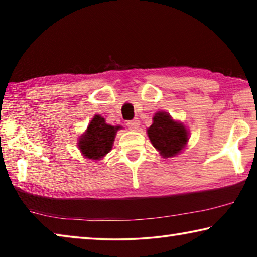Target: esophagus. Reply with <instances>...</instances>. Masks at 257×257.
<instances>
[{
  "mask_svg": "<svg viewBox=\"0 0 257 257\" xmlns=\"http://www.w3.org/2000/svg\"><path fill=\"white\" fill-rule=\"evenodd\" d=\"M127 125H128V128H129V129L137 130V129L139 128V120H138L137 118H136V119H134V120H130V121H128Z\"/></svg>",
  "mask_w": 257,
  "mask_h": 257,
  "instance_id": "esophagus-1",
  "label": "esophagus"
}]
</instances>
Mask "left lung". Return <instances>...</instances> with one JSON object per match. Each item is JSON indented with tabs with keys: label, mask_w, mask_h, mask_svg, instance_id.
<instances>
[{
	"label": "left lung",
	"mask_w": 257,
	"mask_h": 257,
	"mask_svg": "<svg viewBox=\"0 0 257 257\" xmlns=\"http://www.w3.org/2000/svg\"><path fill=\"white\" fill-rule=\"evenodd\" d=\"M147 134L152 144L164 158L179 153L188 141V133L184 124L173 121L165 112L156 113Z\"/></svg>",
	"instance_id": "1"
}]
</instances>
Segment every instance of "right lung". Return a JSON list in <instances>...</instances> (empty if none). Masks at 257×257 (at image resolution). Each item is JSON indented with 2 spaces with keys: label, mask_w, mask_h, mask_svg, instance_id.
<instances>
[{
  "label": "right lung",
  "mask_w": 257,
  "mask_h": 257,
  "mask_svg": "<svg viewBox=\"0 0 257 257\" xmlns=\"http://www.w3.org/2000/svg\"><path fill=\"white\" fill-rule=\"evenodd\" d=\"M119 129V125L113 127L105 123V120L101 115H95L90 121L87 132L82 135V138L78 143L81 153L92 160L103 158L111 151L115 133Z\"/></svg>",
  "instance_id": "right-lung-1"
}]
</instances>
